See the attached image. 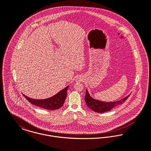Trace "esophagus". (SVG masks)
<instances>
[{
    "label": "esophagus",
    "mask_w": 151,
    "mask_h": 151,
    "mask_svg": "<svg viewBox=\"0 0 151 151\" xmlns=\"http://www.w3.org/2000/svg\"><path fill=\"white\" fill-rule=\"evenodd\" d=\"M77 80H76L77 81H81L82 80H83V78H81V77H78L77 78Z\"/></svg>",
    "instance_id": "obj_1"
}]
</instances>
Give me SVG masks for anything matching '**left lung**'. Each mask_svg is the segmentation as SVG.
Here are the masks:
<instances>
[{
  "instance_id": "8db88e82",
  "label": "left lung",
  "mask_w": 151,
  "mask_h": 151,
  "mask_svg": "<svg viewBox=\"0 0 151 151\" xmlns=\"http://www.w3.org/2000/svg\"><path fill=\"white\" fill-rule=\"evenodd\" d=\"M129 96L122 99L120 101L113 102H104L98 100L94 99L89 94L87 89H86V94L85 96V100L87 106L94 111L98 113H104L111 110L113 108L123 104L129 97Z\"/></svg>"
}]
</instances>
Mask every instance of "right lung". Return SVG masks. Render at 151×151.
Returning a JSON list of instances; mask_svg holds the SVG:
<instances>
[{
    "label": "right lung",
    "mask_w": 151,
    "mask_h": 151,
    "mask_svg": "<svg viewBox=\"0 0 151 151\" xmlns=\"http://www.w3.org/2000/svg\"><path fill=\"white\" fill-rule=\"evenodd\" d=\"M68 88V86H66L65 89L59 92L53 96L45 99H34L28 98L24 94H22V95L32 105L45 109L54 110L61 108L63 105L67 96V91Z\"/></svg>",
    "instance_id": "1"
}]
</instances>
